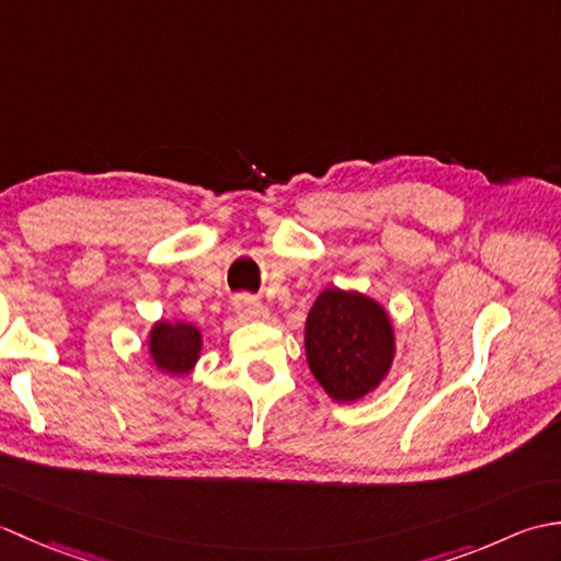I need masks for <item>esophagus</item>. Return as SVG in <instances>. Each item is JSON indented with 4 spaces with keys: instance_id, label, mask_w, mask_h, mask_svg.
<instances>
[{
    "instance_id": "1",
    "label": "esophagus",
    "mask_w": 561,
    "mask_h": 561,
    "mask_svg": "<svg viewBox=\"0 0 561 561\" xmlns=\"http://www.w3.org/2000/svg\"><path fill=\"white\" fill-rule=\"evenodd\" d=\"M233 308H236V316L241 320L267 318V308L262 306L257 299H253V296H238V299L233 301Z\"/></svg>"
}]
</instances>
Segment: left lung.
<instances>
[{"mask_svg": "<svg viewBox=\"0 0 561 561\" xmlns=\"http://www.w3.org/2000/svg\"><path fill=\"white\" fill-rule=\"evenodd\" d=\"M306 362L335 402L374 392L396 359V328L383 304L362 291L328 287L318 294L304 330Z\"/></svg>", "mask_w": 561, "mask_h": 561, "instance_id": "8db88e82", "label": "left lung"}]
</instances>
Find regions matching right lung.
I'll use <instances>...</instances> for the list:
<instances>
[{
	"label": "right lung",
	"instance_id": "obj_1",
	"mask_svg": "<svg viewBox=\"0 0 561 561\" xmlns=\"http://www.w3.org/2000/svg\"><path fill=\"white\" fill-rule=\"evenodd\" d=\"M202 332L185 320H157L147 335L149 359L157 371L169 376H187L195 371L202 356Z\"/></svg>",
	"mask_w": 561,
	"mask_h": 561
}]
</instances>
